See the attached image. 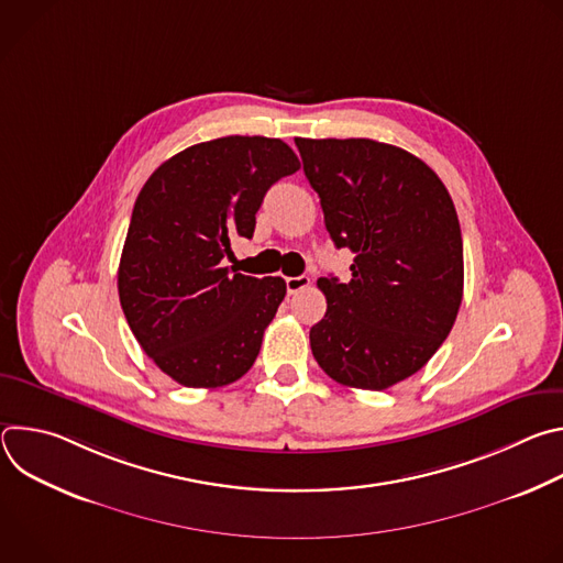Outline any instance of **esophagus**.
<instances>
[{"instance_id":"obj_1","label":"esophagus","mask_w":563,"mask_h":563,"mask_svg":"<svg viewBox=\"0 0 563 563\" xmlns=\"http://www.w3.org/2000/svg\"><path fill=\"white\" fill-rule=\"evenodd\" d=\"M285 283H287V294L291 296V294H296V291L309 287L311 280H309V276H291V278H287Z\"/></svg>"}]
</instances>
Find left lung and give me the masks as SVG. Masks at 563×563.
<instances>
[{"mask_svg":"<svg viewBox=\"0 0 563 563\" xmlns=\"http://www.w3.org/2000/svg\"><path fill=\"white\" fill-rule=\"evenodd\" d=\"M352 280L318 278L328 311L311 354L336 383L387 389L419 372L448 339L463 298L454 202L417 155L367 137H296Z\"/></svg>","mask_w":563,"mask_h":563,"instance_id":"1","label":"left lung"}]
</instances>
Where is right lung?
Here are the masks:
<instances>
[{"mask_svg": "<svg viewBox=\"0 0 563 563\" xmlns=\"http://www.w3.org/2000/svg\"><path fill=\"white\" fill-rule=\"evenodd\" d=\"M300 169L278 137L227 135L159 165L131 216L118 269L120 305L140 347L185 387H222L254 365L287 294L280 276L224 267L252 238L274 183Z\"/></svg>", "mask_w": 563, "mask_h": 563, "instance_id": "1", "label": "right lung"}]
</instances>
